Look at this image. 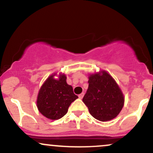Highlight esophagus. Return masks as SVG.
Segmentation results:
<instances>
[{
	"label": "esophagus",
	"instance_id": "1",
	"mask_svg": "<svg viewBox=\"0 0 153 153\" xmlns=\"http://www.w3.org/2000/svg\"><path fill=\"white\" fill-rule=\"evenodd\" d=\"M83 96H84V93H82V94H79L78 97H79V99H82V98H83Z\"/></svg>",
	"mask_w": 153,
	"mask_h": 153
}]
</instances>
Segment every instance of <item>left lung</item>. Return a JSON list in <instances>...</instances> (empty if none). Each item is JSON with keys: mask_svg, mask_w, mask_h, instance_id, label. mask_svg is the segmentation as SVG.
Here are the masks:
<instances>
[{"mask_svg": "<svg viewBox=\"0 0 153 153\" xmlns=\"http://www.w3.org/2000/svg\"><path fill=\"white\" fill-rule=\"evenodd\" d=\"M91 75L88 88L82 101L90 114L101 122L115 118L124 106V99L120 88L106 72Z\"/></svg>", "mask_w": 153, "mask_h": 153, "instance_id": "8db88e82", "label": "left lung"}]
</instances>
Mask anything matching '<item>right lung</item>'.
Instances as JSON below:
<instances>
[{"mask_svg": "<svg viewBox=\"0 0 153 153\" xmlns=\"http://www.w3.org/2000/svg\"><path fill=\"white\" fill-rule=\"evenodd\" d=\"M51 75L44 82L39 92L37 108L47 118L56 120L64 117L72 102L78 99L73 87L66 82V76L61 75L59 80Z\"/></svg>", "mask_w": 153, "mask_h": 153, "instance_id": "add662e5", "label": "right lung"}]
</instances>
